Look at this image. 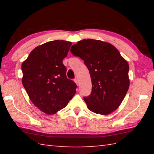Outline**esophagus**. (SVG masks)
Segmentation results:
<instances>
[{"mask_svg": "<svg viewBox=\"0 0 154 154\" xmlns=\"http://www.w3.org/2000/svg\"><path fill=\"white\" fill-rule=\"evenodd\" d=\"M74 82H75V83H76V84L78 85H79V81H78V79L77 78H75V79H74Z\"/></svg>", "mask_w": 154, "mask_h": 154, "instance_id": "obj_1", "label": "esophagus"}]
</instances>
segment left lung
<instances>
[{
	"label": "left lung",
	"mask_w": 154,
	"mask_h": 154,
	"mask_svg": "<svg viewBox=\"0 0 154 154\" xmlns=\"http://www.w3.org/2000/svg\"><path fill=\"white\" fill-rule=\"evenodd\" d=\"M72 54L82 58L89 70L92 92L83 98L95 113L108 115L119 107L129 88V65L111 44L83 39L72 45Z\"/></svg>",
	"instance_id": "1"
}]
</instances>
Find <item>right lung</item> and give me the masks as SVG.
Here are the masks:
<instances>
[{"label":"right lung","instance_id":"1","mask_svg":"<svg viewBox=\"0 0 154 154\" xmlns=\"http://www.w3.org/2000/svg\"><path fill=\"white\" fill-rule=\"evenodd\" d=\"M72 45L63 40L36 47L22 64V84L32 103L43 113L54 114L67 105L77 85L66 77L62 63Z\"/></svg>","mask_w":154,"mask_h":154}]
</instances>
